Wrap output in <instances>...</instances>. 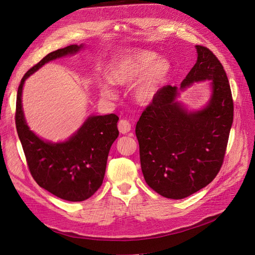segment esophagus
Wrapping results in <instances>:
<instances>
[{"instance_id": "obj_1", "label": "esophagus", "mask_w": 255, "mask_h": 255, "mask_svg": "<svg viewBox=\"0 0 255 255\" xmlns=\"http://www.w3.org/2000/svg\"><path fill=\"white\" fill-rule=\"evenodd\" d=\"M130 128H131V126L129 124V121H128L126 119H121L118 122V129L121 134H128L130 130Z\"/></svg>"}]
</instances>
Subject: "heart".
Wrapping results in <instances>:
<instances>
[{
    "instance_id": "heart-1",
    "label": "heart",
    "mask_w": 255,
    "mask_h": 255,
    "mask_svg": "<svg viewBox=\"0 0 255 255\" xmlns=\"http://www.w3.org/2000/svg\"><path fill=\"white\" fill-rule=\"evenodd\" d=\"M170 71L169 61L164 58H157L156 52L134 49L114 61L108 69L107 77L112 84L118 86H128L139 78L133 86L131 97L140 105H148L159 93ZM109 83L103 81L100 84V95L105 99L115 100L117 94Z\"/></svg>"
}]
</instances>
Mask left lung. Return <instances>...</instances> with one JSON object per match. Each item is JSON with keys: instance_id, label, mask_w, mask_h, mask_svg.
<instances>
[{"instance_id": "1", "label": "left lung", "mask_w": 255, "mask_h": 255, "mask_svg": "<svg viewBox=\"0 0 255 255\" xmlns=\"http://www.w3.org/2000/svg\"><path fill=\"white\" fill-rule=\"evenodd\" d=\"M197 60L180 87H161L136 125L140 163L158 194L181 199L205 188L223 164L233 122V101L225 69L213 52L196 45ZM209 81V100L190 110L177 98L194 83Z\"/></svg>"}]
</instances>
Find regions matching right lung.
<instances>
[{"label":"right lung","instance_id":"add662e5","mask_svg":"<svg viewBox=\"0 0 255 255\" xmlns=\"http://www.w3.org/2000/svg\"><path fill=\"white\" fill-rule=\"evenodd\" d=\"M85 48L84 44L52 51L22 78L16 95L15 126L33 179L55 196L68 201H83L102 184L109 152L119 135L115 114L90 115L64 141L52 142L38 136L25 119L22 94L26 79L44 64Z\"/></svg>","mask_w":255,"mask_h":255}]
</instances>
